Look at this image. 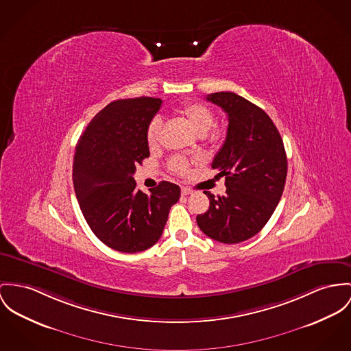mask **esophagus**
Here are the masks:
<instances>
[{"mask_svg":"<svg viewBox=\"0 0 351 351\" xmlns=\"http://www.w3.org/2000/svg\"><path fill=\"white\" fill-rule=\"evenodd\" d=\"M189 193H192V189H189V187L182 189V195H189Z\"/></svg>","mask_w":351,"mask_h":351,"instance_id":"obj_1","label":"esophagus"}]
</instances>
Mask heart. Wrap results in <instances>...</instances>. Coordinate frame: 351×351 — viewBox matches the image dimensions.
Listing matches in <instances>:
<instances>
[{"label":"heart","instance_id":"heart-1","mask_svg":"<svg viewBox=\"0 0 351 351\" xmlns=\"http://www.w3.org/2000/svg\"><path fill=\"white\" fill-rule=\"evenodd\" d=\"M182 114L189 120L191 127L199 134V135H204L207 131H210V128L214 125L215 117L213 110L208 108L204 104L200 103H186L182 108H180ZM162 119L160 117H154L148 127H147V144L151 148H155L159 141H160V135H162ZM169 168L171 171H173L175 173L183 175L187 172L189 169V160L182 158V156H176L169 162Z\"/></svg>","mask_w":351,"mask_h":351}]
</instances>
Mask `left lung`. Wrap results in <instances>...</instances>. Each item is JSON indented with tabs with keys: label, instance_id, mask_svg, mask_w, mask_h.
<instances>
[{
	"label": "left lung",
	"instance_id": "obj_1",
	"mask_svg": "<svg viewBox=\"0 0 351 351\" xmlns=\"http://www.w3.org/2000/svg\"><path fill=\"white\" fill-rule=\"evenodd\" d=\"M228 117L227 136L211 164L226 178V195L210 199V208L196 216L199 228L226 244L244 242L269 221L283 193L287 158L283 140L263 109L232 92L206 97Z\"/></svg>",
	"mask_w": 351,
	"mask_h": 351
}]
</instances>
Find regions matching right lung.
<instances>
[{
  "label": "right lung",
  "instance_id": "right-lung-1",
  "mask_svg": "<svg viewBox=\"0 0 351 351\" xmlns=\"http://www.w3.org/2000/svg\"><path fill=\"white\" fill-rule=\"evenodd\" d=\"M162 100H117L99 112L80 136L73 158V186L93 234L120 252H140L162 237L180 187L162 182L147 195L136 189V164L149 156L147 127Z\"/></svg>",
  "mask_w": 351,
  "mask_h": 351
}]
</instances>
